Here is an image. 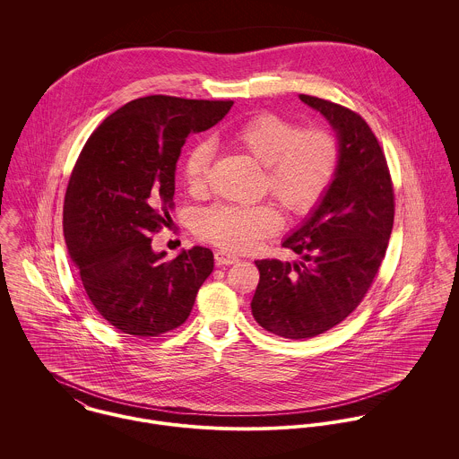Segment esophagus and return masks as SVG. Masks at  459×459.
I'll return each mask as SVG.
<instances>
[{"mask_svg": "<svg viewBox=\"0 0 459 459\" xmlns=\"http://www.w3.org/2000/svg\"><path fill=\"white\" fill-rule=\"evenodd\" d=\"M215 262L217 264H233V263L238 262V256L230 251L219 249V251H215Z\"/></svg>", "mask_w": 459, "mask_h": 459, "instance_id": "1", "label": "esophagus"}]
</instances>
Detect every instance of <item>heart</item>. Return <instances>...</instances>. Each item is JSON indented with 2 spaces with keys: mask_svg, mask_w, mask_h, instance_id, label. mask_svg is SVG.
Masks as SVG:
<instances>
[{
  "mask_svg": "<svg viewBox=\"0 0 459 459\" xmlns=\"http://www.w3.org/2000/svg\"><path fill=\"white\" fill-rule=\"evenodd\" d=\"M230 141L263 164V189L277 197L293 215L313 212L327 196L339 166L341 144L327 127H302L281 115L260 113L228 132ZM213 146L206 139L193 143L184 157V180L193 193L206 189ZM282 210L273 201L258 204H217L199 213L201 238L246 251L282 226Z\"/></svg>",
  "mask_w": 459,
  "mask_h": 459,
  "instance_id": "1",
  "label": "heart"
}]
</instances>
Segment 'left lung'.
<instances>
[{
	"mask_svg": "<svg viewBox=\"0 0 459 459\" xmlns=\"http://www.w3.org/2000/svg\"><path fill=\"white\" fill-rule=\"evenodd\" d=\"M300 99L337 131L341 166L320 206L282 242L304 262H256L253 316L286 339L316 337L359 307L385 258L395 206L387 159L368 122L325 99Z\"/></svg>",
	"mask_w": 459,
	"mask_h": 459,
	"instance_id": "8db88e82",
	"label": "left lung"
}]
</instances>
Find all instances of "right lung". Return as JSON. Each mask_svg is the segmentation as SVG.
<instances>
[{"instance_id":"obj_1","label":"right lung","mask_w":459,"mask_h":459,"mask_svg":"<svg viewBox=\"0 0 459 459\" xmlns=\"http://www.w3.org/2000/svg\"><path fill=\"white\" fill-rule=\"evenodd\" d=\"M231 100L148 95L108 117L84 143L66 186L70 260L97 313L120 332L155 337L180 327L213 270L206 247L175 260L152 251L169 221L175 169L189 134L226 117Z\"/></svg>"}]
</instances>
